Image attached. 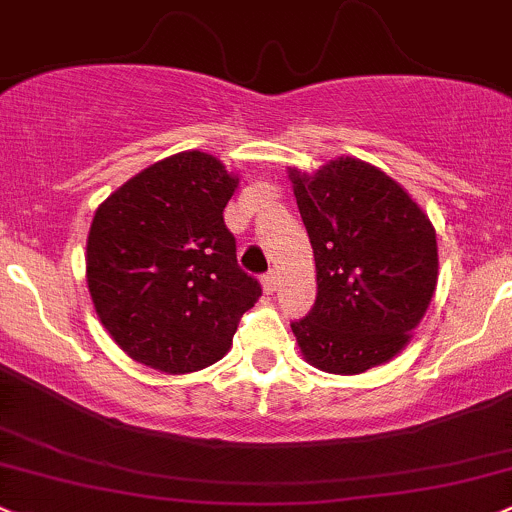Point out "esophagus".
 <instances>
[{"instance_id": "obj_1", "label": "esophagus", "mask_w": 512, "mask_h": 512, "mask_svg": "<svg viewBox=\"0 0 512 512\" xmlns=\"http://www.w3.org/2000/svg\"><path fill=\"white\" fill-rule=\"evenodd\" d=\"M261 286H263V291H266V293H273V291H276V288H278V276H276V273L268 271L266 276L261 278Z\"/></svg>"}]
</instances>
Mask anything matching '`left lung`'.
I'll use <instances>...</instances> for the list:
<instances>
[{"label":"left lung","instance_id":"left-lung-1","mask_svg":"<svg viewBox=\"0 0 512 512\" xmlns=\"http://www.w3.org/2000/svg\"><path fill=\"white\" fill-rule=\"evenodd\" d=\"M315 256V305L291 323L300 355L328 374H362L412 340L436 281V231L412 194L357 157L308 175L288 167Z\"/></svg>","mask_w":512,"mask_h":512}]
</instances>
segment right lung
Returning <instances> with one entry per match:
<instances>
[{"label": "right lung", "instance_id": "1", "mask_svg": "<svg viewBox=\"0 0 512 512\" xmlns=\"http://www.w3.org/2000/svg\"><path fill=\"white\" fill-rule=\"evenodd\" d=\"M239 175L209 152L155 162L93 214L86 281L105 333L140 365L189 374L231 350L261 295L236 263L224 207Z\"/></svg>", "mask_w": 512, "mask_h": 512}]
</instances>
